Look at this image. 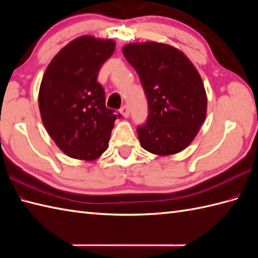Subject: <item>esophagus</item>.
Returning <instances> with one entry per match:
<instances>
[{
    "instance_id": "34e87169",
    "label": "esophagus",
    "mask_w": 258,
    "mask_h": 258,
    "mask_svg": "<svg viewBox=\"0 0 258 258\" xmlns=\"http://www.w3.org/2000/svg\"><path fill=\"white\" fill-rule=\"evenodd\" d=\"M120 113H122V115H123L124 117H128L130 116L128 106L127 105H124L122 108H120Z\"/></svg>"
}]
</instances>
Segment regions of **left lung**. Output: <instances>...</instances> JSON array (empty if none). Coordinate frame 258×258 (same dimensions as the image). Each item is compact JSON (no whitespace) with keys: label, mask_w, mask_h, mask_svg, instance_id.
Segmentation results:
<instances>
[{"label":"left lung","mask_w":258,"mask_h":258,"mask_svg":"<svg viewBox=\"0 0 258 258\" xmlns=\"http://www.w3.org/2000/svg\"><path fill=\"white\" fill-rule=\"evenodd\" d=\"M122 51L139 73L149 102V119L138 128L142 147L158 156L185 150L207 111L206 91L195 65L165 43H128Z\"/></svg>","instance_id":"8db88e82"}]
</instances>
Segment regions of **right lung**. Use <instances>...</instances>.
<instances>
[{"label": "right lung", "mask_w": 258, "mask_h": 258, "mask_svg": "<svg viewBox=\"0 0 258 258\" xmlns=\"http://www.w3.org/2000/svg\"><path fill=\"white\" fill-rule=\"evenodd\" d=\"M114 50L112 38L79 36L59 50L43 75L42 123L58 149L75 160L95 161L108 147L117 115L106 107L96 78Z\"/></svg>", "instance_id": "add662e5"}]
</instances>
